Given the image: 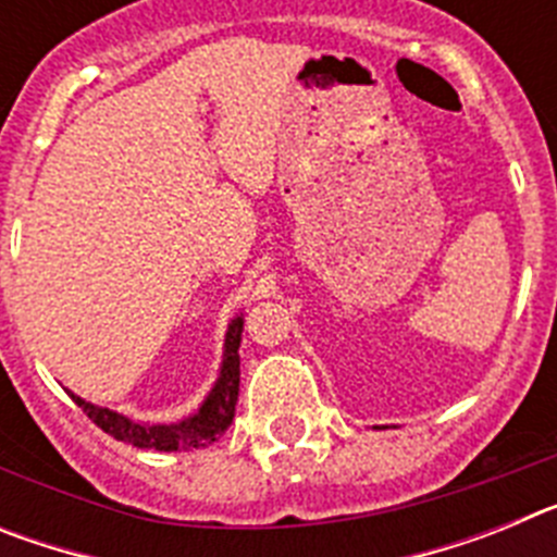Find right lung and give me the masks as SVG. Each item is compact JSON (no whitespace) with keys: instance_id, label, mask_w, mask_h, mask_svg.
<instances>
[{"instance_id":"1","label":"right lung","mask_w":557,"mask_h":557,"mask_svg":"<svg viewBox=\"0 0 557 557\" xmlns=\"http://www.w3.org/2000/svg\"><path fill=\"white\" fill-rule=\"evenodd\" d=\"M239 343H243V314H236L228 323L225 332V351L223 366H220V376L200 405L195 416L184 418L178 424H141V421H131L122 412H113L108 407H97L86 398L69 393L77 407H83L91 421L108 432L116 441L139 446V449H156V451H191L206 449L223 435L234 421L236 396H239Z\"/></svg>"}]
</instances>
